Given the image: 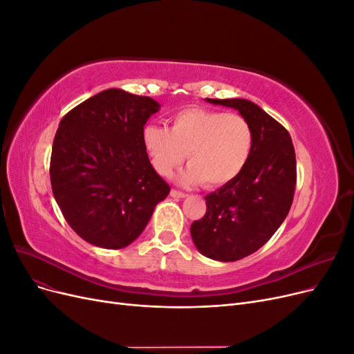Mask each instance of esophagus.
<instances>
[{
    "instance_id": "esophagus-1",
    "label": "esophagus",
    "mask_w": 354,
    "mask_h": 354,
    "mask_svg": "<svg viewBox=\"0 0 354 354\" xmlns=\"http://www.w3.org/2000/svg\"><path fill=\"white\" fill-rule=\"evenodd\" d=\"M171 196H173V198H185L187 195L185 194V192H180V190L173 189V190H171Z\"/></svg>"
}]
</instances>
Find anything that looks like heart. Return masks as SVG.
<instances>
[{
  "label": "heart",
  "mask_w": 354,
  "mask_h": 354,
  "mask_svg": "<svg viewBox=\"0 0 354 354\" xmlns=\"http://www.w3.org/2000/svg\"><path fill=\"white\" fill-rule=\"evenodd\" d=\"M143 143L156 173L169 177L185 162L181 180L216 189L230 183L248 164L254 149V130L239 113L207 108H187L171 120V128L147 125Z\"/></svg>",
  "instance_id": "b5f03b06"
}]
</instances>
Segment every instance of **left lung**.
I'll return each mask as SVG.
<instances>
[{
    "label": "left lung",
    "instance_id": "left-lung-1",
    "mask_svg": "<svg viewBox=\"0 0 354 354\" xmlns=\"http://www.w3.org/2000/svg\"><path fill=\"white\" fill-rule=\"evenodd\" d=\"M207 100L238 109L254 130L248 164L230 183L205 196V216L190 226L192 239L203 255L236 261L260 250L288 216L297 185L295 151L286 128L255 103Z\"/></svg>",
    "mask_w": 354,
    "mask_h": 354
}]
</instances>
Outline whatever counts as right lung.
<instances>
[{"instance_id":"right-lung-1","label":"right lung","mask_w":354,"mask_h":354,"mask_svg":"<svg viewBox=\"0 0 354 354\" xmlns=\"http://www.w3.org/2000/svg\"><path fill=\"white\" fill-rule=\"evenodd\" d=\"M159 104L104 90L62 118L53 142V195L72 230L91 245L120 250L140 236L169 186L153 169L143 127Z\"/></svg>"}]
</instances>
